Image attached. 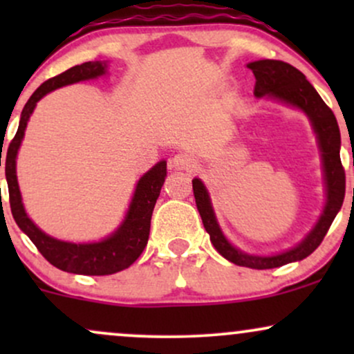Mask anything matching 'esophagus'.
<instances>
[{"label":"esophagus","mask_w":354,"mask_h":354,"mask_svg":"<svg viewBox=\"0 0 354 354\" xmlns=\"http://www.w3.org/2000/svg\"><path fill=\"white\" fill-rule=\"evenodd\" d=\"M169 168L174 169H193L194 158L188 153H178L169 160Z\"/></svg>","instance_id":"obj_1"}]
</instances>
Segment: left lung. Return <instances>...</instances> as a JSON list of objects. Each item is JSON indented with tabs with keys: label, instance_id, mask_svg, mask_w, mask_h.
Wrapping results in <instances>:
<instances>
[{
	"label": "left lung",
	"instance_id": "obj_1",
	"mask_svg": "<svg viewBox=\"0 0 354 354\" xmlns=\"http://www.w3.org/2000/svg\"><path fill=\"white\" fill-rule=\"evenodd\" d=\"M248 68L253 71L256 78L254 95L258 98L271 96V98L281 100L284 103L291 104V106L303 109L310 116L313 128L318 135L324 166V180H326L328 200L323 214H321L319 221L316 223L315 230L293 250L276 256H251L241 253L236 248L231 246L228 239L223 236L216 218H214L213 208H211L208 191L198 178L193 180V193L198 211L201 214L203 225H205V230L208 231L211 243L216 248L218 253L238 266L253 268V270H270V268H278L288 265V263L299 261V259L310 256L321 245L328 230H330L333 219L343 206L346 176H344V168L341 165L339 158L341 136L338 121H336L330 106L321 100L318 91L311 86L306 76L291 64L276 59L253 61V63L248 64Z\"/></svg>",
	"mask_w": 354,
	"mask_h": 354
}]
</instances>
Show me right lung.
<instances>
[{
    "label": "right lung",
    "mask_w": 354,
    "mask_h": 354,
    "mask_svg": "<svg viewBox=\"0 0 354 354\" xmlns=\"http://www.w3.org/2000/svg\"><path fill=\"white\" fill-rule=\"evenodd\" d=\"M104 73V64L98 61H88V63L76 64L61 75L50 78L39 86L24 104L21 120H19L18 131L6 153V181L8 193H10V206L16 225L21 231L28 234V238L35 243L38 251L41 253L53 266L58 270L68 271V273L88 274V276H104L113 274L118 271L126 270L140 258L143 250L148 245L149 226H151V214L156 205L158 196L161 193L166 178V161H160L153 166L148 173L138 181L135 196H133L129 211L126 214L123 225L111 236L100 243H88V245H75L55 239L44 234L38 226L28 218L24 213L21 194H19L18 180H16V154H18L19 145H21L24 128H26L30 115L33 113L39 100L53 89L64 86V84L78 83L83 80H91L101 76ZM3 153V149H1ZM1 166V154H0Z\"/></svg>",
    "instance_id": "obj_1"
}]
</instances>
